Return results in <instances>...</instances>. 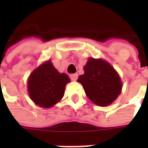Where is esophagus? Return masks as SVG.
I'll list each match as a JSON object with an SVG mask.
<instances>
[{
	"mask_svg": "<svg viewBox=\"0 0 148 148\" xmlns=\"http://www.w3.org/2000/svg\"><path fill=\"white\" fill-rule=\"evenodd\" d=\"M71 79L72 81H76L77 79V77H78V75L77 74H71Z\"/></svg>",
	"mask_w": 148,
	"mask_h": 148,
	"instance_id": "obj_1",
	"label": "esophagus"
}]
</instances>
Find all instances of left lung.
I'll return each instance as SVG.
<instances>
[{"label":"left lung","instance_id":"left-lung-1","mask_svg":"<svg viewBox=\"0 0 148 148\" xmlns=\"http://www.w3.org/2000/svg\"><path fill=\"white\" fill-rule=\"evenodd\" d=\"M84 72L77 81L82 85L89 99L97 106H109L121 94V77L109 62L90 58Z\"/></svg>","mask_w":148,"mask_h":148}]
</instances>
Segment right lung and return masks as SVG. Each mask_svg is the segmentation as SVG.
Wrapping results in <instances>:
<instances>
[{
  "mask_svg": "<svg viewBox=\"0 0 148 148\" xmlns=\"http://www.w3.org/2000/svg\"><path fill=\"white\" fill-rule=\"evenodd\" d=\"M68 82L70 78L67 75L60 74L48 60L30 74L27 90L31 99L36 105L48 109L61 101Z\"/></svg>",
  "mask_w": 148,
  "mask_h": 148,
  "instance_id": "obj_1",
  "label": "right lung"
}]
</instances>
